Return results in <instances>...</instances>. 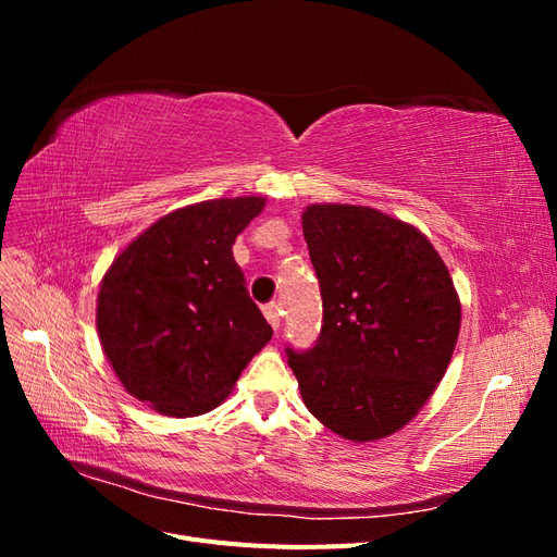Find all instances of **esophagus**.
<instances>
[{
	"instance_id": "esophagus-1",
	"label": "esophagus",
	"mask_w": 557,
	"mask_h": 557,
	"mask_svg": "<svg viewBox=\"0 0 557 557\" xmlns=\"http://www.w3.org/2000/svg\"><path fill=\"white\" fill-rule=\"evenodd\" d=\"M264 318L269 320V325H272L274 330L281 327V320H283V311H281V305L278 301H269V305L262 309Z\"/></svg>"
}]
</instances>
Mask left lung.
Masks as SVG:
<instances>
[{"label":"left lung","instance_id":"1","mask_svg":"<svg viewBox=\"0 0 557 557\" xmlns=\"http://www.w3.org/2000/svg\"><path fill=\"white\" fill-rule=\"evenodd\" d=\"M301 227L323 297L313 348H285L301 399L344 440H383L446 374L458 293L425 234L376 209L313 205Z\"/></svg>","mask_w":557,"mask_h":557}]
</instances>
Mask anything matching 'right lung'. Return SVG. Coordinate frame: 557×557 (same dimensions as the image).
I'll list each match as a JSON object with an SVG mask.
<instances>
[{"label": "right lung", "instance_id": "obj_1", "mask_svg": "<svg viewBox=\"0 0 557 557\" xmlns=\"http://www.w3.org/2000/svg\"><path fill=\"white\" fill-rule=\"evenodd\" d=\"M262 197L211 199L166 213L104 274L97 330L125 391L164 416L221 404L272 339L232 246Z\"/></svg>", "mask_w": 557, "mask_h": 557}]
</instances>
